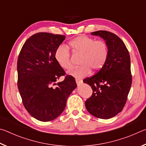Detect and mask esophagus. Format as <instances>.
<instances>
[{"mask_svg":"<svg viewBox=\"0 0 146 146\" xmlns=\"http://www.w3.org/2000/svg\"><path fill=\"white\" fill-rule=\"evenodd\" d=\"M76 83L78 86H80V84H82V81L80 80H78V79H76Z\"/></svg>","mask_w":146,"mask_h":146,"instance_id":"esophagus-1","label":"esophagus"}]
</instances>
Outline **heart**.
<instances>
[{"instance_id":"b5f03b06","label":"heart","mask_w":146,"mask_h":146,"mask_svg":"<svg viewBox=\"0 0 146 146\" xmlns=\"http://www.w3.org/2000/svg\"><path fill=\"white\" fill-rule=\"evenodd\" d=\"M72 52L81 55L79 64L81 66L71 69L68 74L76 78L88 75L91 70L94 72L100 70L104 65L108 56V47L104 40H96L87 36H79L69 42ZM55 57L58 65L64 70L71 67L70 53L65 46L60 45L56 49Z\"/></svg>"}]
</instances>
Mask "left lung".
<instances>
[{
	"label": "left lung",
	"mask_w": 146,
	"mask_h": 146,
	"mask_svg": "<svg viewBox=\"0 0 146 146\" xmlns=\"http://www.w3.org/2000/svg\"><path fill=\"white\" fill-rule=\"evenodd\" d=\"M91 34L106 41L108 56L104 65L95 75L83 80L93 90L85 105L94 117L109 119L122 111L126 103L132 83L130 56L123 42L115 34L107 31Z\"/></svg>",
	"instance_id": "1"
}]
</instances>
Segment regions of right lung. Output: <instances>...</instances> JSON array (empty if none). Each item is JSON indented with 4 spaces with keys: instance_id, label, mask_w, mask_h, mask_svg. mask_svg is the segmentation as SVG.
<instances>
[{
    "instance_id": "right-lung-1",
    "label": "right lung",
    "mask_w": 146,
    "mask_h": 146,
    "mask_svg": "<svg viewBox=\"0 0 146 146\" xmlns=\"http://www.w3.org/2000/svg\"><path fill=\"white\" fill-rule=\"evenodd\" d=\"M65 38L61 35L35 34L24 44L17 60V84L24 106L42 122L55 119L63 112L68 98L77 86L70 75L55 83L65 75L55 57L56 49ZM55 84L58 86L53 88Z\"/></svg>"
}]
</instances>
